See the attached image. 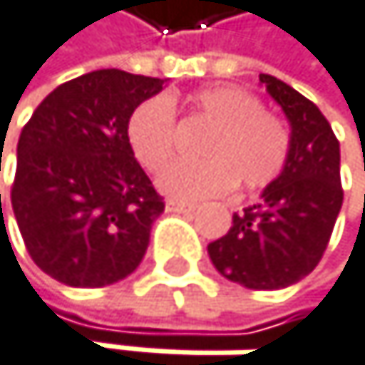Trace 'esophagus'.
<instances>
[{
  "instance_id": "esophagus-1",
  "label": "esophagus",
  "mask_w": 365,
  "mask_h": 365,
  "mask_svg": "<svg viewBox=\"0 0 365 365\" xmlns=\"http://www.w3.org/2000/svg\"><path fill=\"white\" fill-rule=\"evenodd\" d=\"M165 210H170V213H190V210H195V206L170 200V202H165Z\"/></svg>"
}]
</instances>
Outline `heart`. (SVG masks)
Returning <instances> with one entry per match:
<instances>
[{
  "mask_svg": "<svg viewBox=\"0 0 365 365\" xmlns=\"http://www.w3.org/2000/svg\"><path fill=\"white\" fill-rule=\"evenodd\" d=\"M173 98L155 96L138 105L125 123L134 159L148 170L170 159L175 143ZM195 118L210 123L200 145V161L170 163L157 186L177 202H200L224 195L233 184L247 190L269 186L282 173L292 148L285 120L262 109L253 93L240 87H208L186 98Z\"/></svg>",
  "mask_w": 365,
  "mask_h": 365,
  "instance_id": "b5f03b06",
  "label": "heart"
}]
</instances>
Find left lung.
Wrapping results in <instances>:
<instances>
[{
	"label": "left lung",
	"mask_w": 365,
	"mask_h": 365,
	"mask_svg": "<svg viewBox=\"0 0 365 365\" xmlns=\"http://www.w3.org/2000/svg\"><path fill=\"white\" fill-rule=\"evenodd\" d=\"M260 85L289 120V159L260 202L235 213L229 233L208 245V256L247 289H282L314 272L330 242L344 204L341 152L314 103L269 73H260Z\"/></svg>",
	"instance_id": "obj_1"
}]
</instances>
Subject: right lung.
<instances>
[{
    "mask_svg": "<svg viewBox=\"0 0 365 365\" xmlns=\"http://www.w3.org/2000/svg\"><path fill=\"white\" fill-rule=\"evenodd\" d=\"M163 83L91 71L56 87L21 130L11 204L29 256L51 278L105 287L141 264L163 200L132 155L125 123Z\"/></svg>",
    "mask_w": 365,
    "mask_h": 365,
    "instance_id": "1",
    "label": "right lung"
}]
</instances>
